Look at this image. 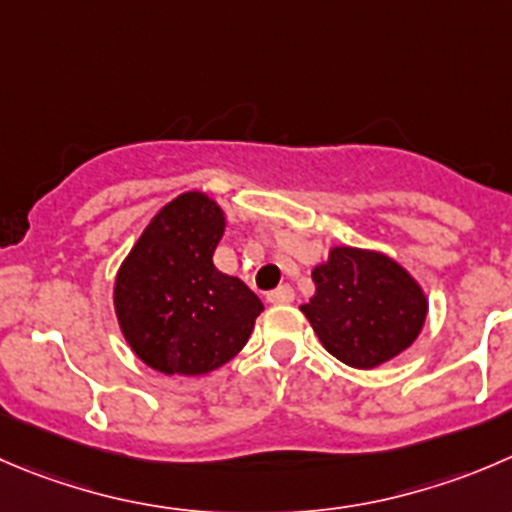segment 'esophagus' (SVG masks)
<instances>
[{
  "label": "esophagus",
  "mask_w": 512,
  "mask_h": 512,
  "mask_svg": "<svg viewBox=\"0 0 512 512\" xmlns=\"http://www.w3.org/2000/svg\"><path fill=\"white\" fill-rule=\"evenodd\" d=\"M267 300H270L272 305H290V302L295 300V290H292L290 285H280L277 290L267 292Z\"/></svg>",
  "instance_id": "1"
}]
</instances>
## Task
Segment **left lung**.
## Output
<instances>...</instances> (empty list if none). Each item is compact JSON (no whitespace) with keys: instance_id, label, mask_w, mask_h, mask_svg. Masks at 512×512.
I'll return each mask as SVG.
<instances>
[{"instance_id":"1","label":"left lung","mask_w":512,"mask_h":512,"mask_svg":"<svg viewBox=\"0 0 512 512\" xmlns=\"http://www.w3.org/2000/svg\"><path fill=\"white\" fill-rule=\"evenodd\" d=\"M315 297L300 310L330 355L350 367H375L420 335L428 300L418 282L380 252L332 247L312 270Z\"/></svg>"}]
</instances>
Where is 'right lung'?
<instances>
[{
	"label": "right lung",
	"instance_id": "add662e5",
	"mask_svg": "<svg viewBox=\"0 0 512 512\" xmlns=\"http://www.w3.org/2000/svg\"><path fill=\"white\" fill-rule=\"evenodd\" d=\"M220 205L185 192L157 212L114 282V310L142 362L165 375H205L245 347L262 302L215 267Z\"/></svg>",
	"mask_w": 512,
	"mask_h": 512
}]
</instances>
